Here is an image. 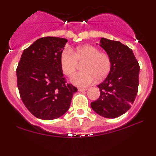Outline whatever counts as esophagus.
<instances>
[{
	"instance_id": "1",
	"label": "esophagus",
	"mask_w": 156,
	"mask_h": 156,
	"mask_svg": "<svg viewBox=\"0 0 156 156\" xmlns=\"http://www.w3.org/2000/svg\"><path fill=\"white\" fill-rule=\"evenodd\" d=\"M78 91H86L87 89H83V88H79V89H78Z\"/></svg>"
}]
</instances>
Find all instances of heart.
I'll return each instance as SVG.
<instances>
[{"label":"heart","instance_id":"b5f03b06","mask_svg":"<svg viewBox=\"0 0 156 156\" xmlns=\"http://www.w3.org/2000/svg\"><path fill=\"white\" fill-rule=\"evenodd\" d=\"M78 62H84L81 67L83 71L77 73L71 82L78 87L91 85L95 79L98 81L104 80L112 67L110 56L91 45L80 46L76 50L65 49L60 54V66L66 76L72 77L75 74Z\"/></svg>","mask_w":156,"mask_h":156}]
</instances>
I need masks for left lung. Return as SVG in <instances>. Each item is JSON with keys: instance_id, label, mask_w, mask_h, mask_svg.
I'll return each instance as SVG.
<instances>
[{"instance_id": "1", "label": "left lung", "mask_w": 156, "mask_h": 156, "mask_svg": "<svg viewBox=\"0 0 156 156\" xmlns=\"http://www.w3.org/2000/svg\"><path fill=\"white\" fill-rule=\"evenodd\" d=\"M99 46L110 56V72L99 84V99L91 103L93 110L108 119L119 117L131 108L138 91L140 65L132 50L120 41L102 37Z\"/></svg>"}]
</instances>
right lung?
<instances>
[{"instance_id": "1", "label": "right lung", "mask_w": 156, "mask_h": 156, "mask_svg": "<svg viewBox=\"0 0 156 156\" xmlns=\"http://www.w3.org/2000/svg\"><path fill=\"white\" fill-rule=\"evenodd\" d=\"M67 40L44 37L24 50L16 68L17 87L27 110L42 120L61 117L70 108L77 88L67 83L60 54Z\"/></svg>"}]
</instances>
